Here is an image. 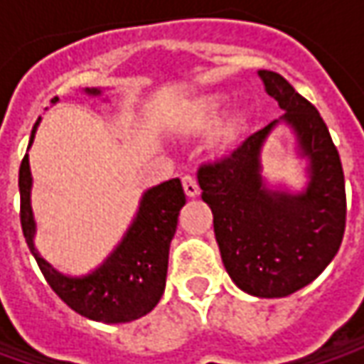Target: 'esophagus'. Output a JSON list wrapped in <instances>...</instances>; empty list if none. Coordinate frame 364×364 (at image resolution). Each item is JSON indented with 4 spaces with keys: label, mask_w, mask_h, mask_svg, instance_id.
<instances>
[{
    "label": "esophagus",
    "mask_w": 364,
    "mask_h": 364,
    "mask_svg": "<svg viewBox=\"0 0 364 364\" xmlns=\"http://www.w3.org/2000/svg\"><path fill=\"white\" fill-rule=\"evenodd\" d=\"M182 186H184V192H186V196H188V198L198 196V192H200L196 178H192V176H184V178H182Z\"/></svg>",
    "instance_id": "34e87169"
}]
</instances>
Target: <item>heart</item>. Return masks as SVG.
Here are the masks:
<instances>
[{
	"instance_id": "heart-1",
	"label": "heart",
	"mask_w": 364,
	"mask_h": 364,
	"mask_svg": "<svg viewBox=\"0 0 364 364\" xmlns=\"http://www.w3.org/2000/svg\"><path fill=\"white\" fill-rule=\"evenodd\" d=\"M229 109V97L225 92H206L200 97L190 99L176 115V125L182 133L190 137H200L213 132L210 149L215 158H229L239 147L247 132V117L245 113H232L225 121L223 115Z\"/></svg>"
}]
</instances>
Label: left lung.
<instances>
[{"label": "left lung", "instance_id": "left-lung-1", "mask_svg": "<svg viewBox=\"0 0 364 364\" xmlns=\"http://www.w3.org/2000/svg\"><path fill=\"white\" fill-rule=\"evenodd\" d=\"M257 75L284 115L247 137L231 158L203 166L198 184L235 286L257 298H286L314 282L338 253L346 223L344 174L316 107L282 75ZM277 124L292 129L296 153L306 161L301 191L272 185L262 174L260 149Z\"/></svg>", "mask_w": 364, "mask_h": 364}]
</instances>
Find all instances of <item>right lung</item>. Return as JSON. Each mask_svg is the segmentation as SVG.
I'll return each mask as SVG.
<instances>
[{"mask_svg":"<svg viewBox=\"0 0 364 364\" xmlns=\"http://www.w3.org/2000/svg\"><path fill=\"white\" fill-rule=\"evenodd\" d=\"M82 92L87 97L99 99L105 91L101 87H87ZM56 103L58 97L52 99V105ZM40 121L42 119L38 117L28 147L34 144ZM32 184L34 178L30 170V158L26 154L21 160L18 180L21 231L40 265V272L44 273L48 286L56 291V296L80 316L105 324L132 322L149 314L166 289L170 243L174 239L180 208L186 204L180 178L166 180L141 194L137 213L119 243L115 245V249L107 255L101 265L85 275L58 272L36 249Z\"/></svg>","mask_w":364,"mask_h":364,"instance_id":"add662e5","label":"right lung"}]
</instances>
